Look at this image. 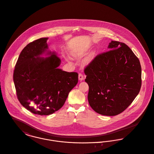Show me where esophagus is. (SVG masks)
Instances as JSON below:
<instances>
[{
  "mask_svg": "<svg viewBox=\"0 0 154 154\" xmlns=\"http://www.w3.org/2000/svg\"><path fill=\"white\" fill-rule=\"evenodd\" d=\"M84 79H85L84 75H83L82 74L80 73V74H79V80H80V81H82V80H84Z\"/></svg>",
  "mask_w": 154,
  "mask_h": 154,
  "instance_id": "34e87169",
  "label": "esophagus"
}]
</instances>
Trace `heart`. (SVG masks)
<instances>
[{
    "label": "heart",
    "instance_id": "obj_1",
    "mask_svg": "<svg viewBox=\"0 0 154 154\" xmlns=\"http://www.w3.org/2000/svg\"><path fill=\"white\" fill-rule=\"evenodd\" d=\"M93 57H94V53L92 52L91 54H90L89 55V56H88V57L85 58V64H88V63H90L92 61V60H93Z\"/></svg>",
    "mask_w": 154,
    "mask_h": 154
}]
</instances>
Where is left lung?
<instances>
[{
  "instance_id": "1",
  "label": "left lung",
  "mask_w": 154,
  "mask_h": 154,
  "mask_svg": "<svg viewBox=\"0 0 154 154\" xmlns=\"http://www.w3.org/2000/svg\"><path fill=\"white\" fill-rule=\"evenodd\" d=\"M109 51L97 55L85 67L88 101L97 113L116 116L134 100L142 84L140 62L125 44L112 41Z\"/></svg>"
}]
</instances>
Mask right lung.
<instances>
[{
	"instance_id": "right-lung-1",
	"label": "right lung",
	"mask_w": 154,
	"mask_h": 154,
	"mask_svg": "<svg viewBox=\"0 0 154 154\" xmlns=\"http://www.w3.org/2000/svg\"><path fill=\"white\" fill-rule=\"evenodd\" d=\"M48 39L28 44L20 52L14 72L19 102L38 115H49L61 109L78 83V73L58 68L61 60L48 50ZM43 54L50 57H41Z\"/></svg>"
}]
</instances>
